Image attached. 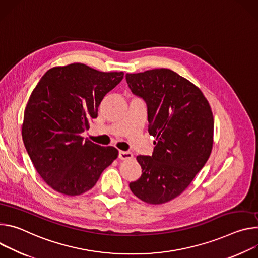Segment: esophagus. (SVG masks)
I'll return each mask as SVG.
<instances>
[{
	"label": "esophagus",
	"mask_w": 258,
	"mask_h": 258,
	"mask_svg": "<svg viewBox=\"0 0 258 258\" xmlns=\"http://www.w3.org/2000/svg\"><path fill=\"white\" fill-rule=\"evenodd\" d=\"M118 157H119V159H121V160H128V159H131V158L133 157V155H132V153H130V152L120 151Z\"/></svg>",
	"instance_id": "34e87169"
}]
</instances>
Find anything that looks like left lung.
Here are the masks:
<instances>
[{"label":"left lung","instance_id":"obj_1","mask_svg":"<svg viewBox=\"0 0 258 258\" xmlns=\"http://www.w3.org/2000/svg\"><path fill=\"white\" fill-rule=\"evenodd\" d=\"M132 93L148 106L149 132L156 147L152 156H137L142 174L129 183L149 204L179 196L206 164L213 145L210 105L198 87L168 69L127 74Z\"/></svg>","mask_w":258,"mask_h":258}]
</instances>
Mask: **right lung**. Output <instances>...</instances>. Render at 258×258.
<instances>
[{
  "instance_id": "add662e5",
  "label": "right lung",
  "mask_w": 258,
  "mask_h": 258,
  "mask_svg": "<svg viewBox=\"0 0 258 258\" xmlns=\"http://www.w3.org/2000/svg\"><path fill=\"white\" fill-rule=\"evenodd\" d=\"M123 78V72L72 63L50 69L33 90L24 110L23 144L40 176L56 191L78 196L89 190L117 159V149L84 141L81 134Z\"/></svg>"
}]
</instances>
